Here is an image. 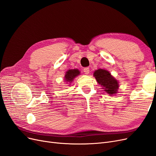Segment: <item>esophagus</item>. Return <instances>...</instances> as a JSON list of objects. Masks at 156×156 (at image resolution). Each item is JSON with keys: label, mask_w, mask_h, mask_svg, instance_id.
Wrapping results in <instances>:
<instances>
[{"label": "esophagus", "mask_w": 156, "mask_h": 156, "mask_svg": "<svg viewBox=\"0 0 156 156\" xmlns=\"http://www.w3.org/2000/svg\"><path fill=\"white\" fill-rule=\"evenodd\" d=\"M83 72H84V73H85V74H88L89 73V72H90V69H89V68H84V69H83Z\"/></svg>", "instance_id": "esophagus-1"}]
</instances>
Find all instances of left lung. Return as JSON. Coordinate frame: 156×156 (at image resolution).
Segmentation results:
<instances>
[{"label": "left lung", "instance_id": "left-lung-1", "mask_svg": "<svg viewBox=\"0 0 156 156\" xmlns=\"http://www.w3.org/2000/svg\"><path fill=\"white\" fill-rule=\"evenodd\" d=\"M94 75L98 83L101 85L107 93L112 95L117 92L119 83L108 71L102 69H98L95 71Z\"/></svg>", "mask_w": 156, "mask_h": 156}]
</instances>
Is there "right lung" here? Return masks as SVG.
<instances>
[{
    "label": "right lung",
    "instance_id": "add662e5",
    "mask_svg": "<svg viewBox=\"0 0 156 156\" xmlns=\"http://www.w3.org/2000/svg\"><path fill=\"white\" fill-rule=\"evenodd\" d=\"M79 74H80L79 71L77 69H69L65 75V79L64 80H66V81L68 82H69V83H70V82H72L73 80V79L75 77H77V75Z\"/></svg>",
    "mask_w": 156,
    "mask_h": 156
}]
</instances>
